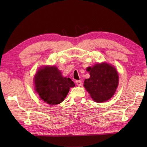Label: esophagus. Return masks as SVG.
I'll return each mask as SVG.
<instances>
[{"label": "esophagus", "instance_id": "obj_1", "mask_svg": "<svg viewBox=\"0 0 147 147\" xmlns=\"http://www.w3.org/2000/svg\"><path fill=\"white\" fill-rule=\"evenodd\" d=\"M76 85L78 86H79L82 85V82H81V81H79V80H76Z\"/></svg>", "mask_w": 147, "mask_h": 147}]
</instances>
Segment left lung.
Masks as SVG:
<instances>
[{
  "instance_id": "1",
  "label": "left lung",
  "mask_w": 147,
  "mask_h": 147,
  "mask_svg": "<svg viewBox=\"0 0 147 147\" xmlns=\"http://www.w3.org/2000/svg\"><path fill=\"white\" fill-rule=\"evenodd\" d=\"M90 77L84 82V86L96 102L108 100L114 95L119 83V76L115 68L107 63L96 64L87 67Z\"/></svg>"
}]
</instances>
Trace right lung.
Returning <instances> with one entry per match:
<instances>
[{
  "mask_svg": "<svg viewBox=\"0 0 147 147\" xmlns=\"http://www.w3.org/2000/svg\"><path fill=\"white\" fill-rule=\"evenodd\" d=\"M35 91L40 98L50 105L60 104L69 89L75 86L69 78L63 77L56 66H45L36 72L34 78Z\"/></svg>",
  "mask_w": 147,
  "mask_h": 147,
  "instance_id": "add662e5",
  "label": "right lung"
}]
</instances>
